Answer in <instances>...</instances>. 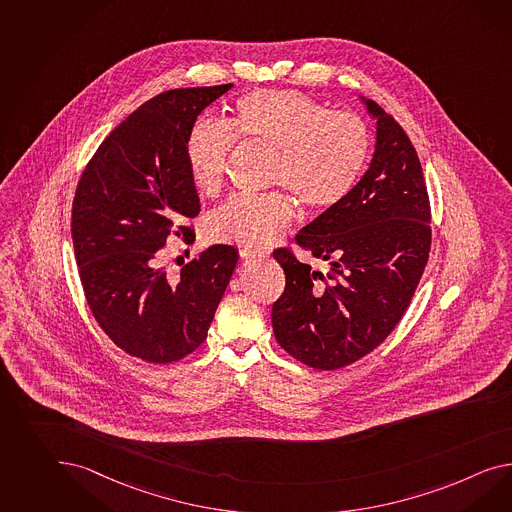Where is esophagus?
<instances>
[{"mask_svg":"<svg viewBox=\"0 0 512 512\" xmlns=\"http://www.w3.org/2000/svg\"><path fill=\"white\" fill-rule=\"evenodd\" d=\"M239 254H241L243 260H263V258H267V252H263V250L241 249Z\"/></svg>","mask_w":512,"mask_h":512,"instance_id":"obj_1","label":"esophagus"}]
</instances>
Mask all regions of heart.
I'll return each instance as SVG.
<instances>
[{
	"instance_id": "obj_1",
	"label": "heart",
	"mask_w": 512,
	"mask_h": 512,
	"mask_svg": "<svg viewBox=\"0 0 512 512\" xmlns=\"http://www.w3.org/2000/svg\"><path fill=\"white\" fill-rule=\"evenodd\" d=\"M236 135L273 148L267 184L288 189L308 210H330L351 195L366 169L371 135L353 111L328 109L312 96L265 89L241 96L228 124L200 118L187 133L185 156L193 184L206 197L223 191ZM295 215L284 191L239 195L210 219L211 236L250 249L267 247Z\"/></svg>"
}]
</instances>
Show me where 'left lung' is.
<instances>
[{"mask_svg": "<svg viewBox=\"0 0 512 512\" xmlns=\"http://www.w3.org/2000/svg\"><path fill=\"white\" fill-rule=\"evenodd\" d=\"M366 104L377 118L369 169L349 197L295 236L330 269L315 271L289 247L273 252L286 275L271 314L276 341L321 371L353 364L392 334L431 252V204L416 148L390 113Z\"/></svg>", "mask_w": 512, "mask_h": 512, "instance_id": "left-lung-1", "label": "left lung"}]
</instances>
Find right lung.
Returning a JSON list of instances; mask_svg holds the SVG:
<instances>
[{
  "label": "right lung",
  "mask_w": 512,
  "mask_h": 512,
  "mask_svg": "<svg viewBox=\"0 0 512 512\" xmlns=\"http://www.w3.org/2000/svg\"><path fill=\"white\" fill-rule=\"evenodd\" d=\"M234 85L161 92L98 146L72 202L79 280L96 323L150 364L193 353L236 269L237 250L213 245L178 275L161 265L167 239L195 241L200 211L185 141L198 115Z\"/></svg>",
  "instance_id": "add662e5"
}]
</instances>
